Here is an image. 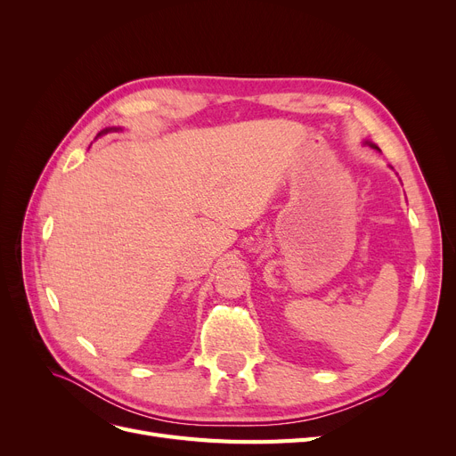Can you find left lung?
<instances>
[{
  "label": "left lung",
  "mask_w": 456,
  "mask_h": 456,
  "mask_svg": "<svg viewBox=\"0 0 456 456\" xmlns=\"http://www.w3.org/2000/svg\"><path fill=\"white\" fill-rule=\"evenodd\" d=\"M364 143H368V146H371V148H373V150H377V151H379V148H377V146H375V143H373V142H370V140H366V142H364Z\"/></svg>",
  "instance_id": "left-lung-1"
}]
</instances>
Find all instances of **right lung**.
Returning a JSON list of instances; mask_svg holds the SVG:
<instances>
[{
	"label": "right lung",
	"mask_w": 456,
	"mask_h": 456,
	"mask_svg": "<svg viewBox=\"0 0 456 456\" xmlns=\"http://www.w3.org/2000/svg\"><path fill=\"white\" fill-rule=\"evenodd\" d=\"M110 131H122V129H119V127H110V129H103L98 136H102V134H107V133H110Z\"/></svg>",
	"instance_id": "1"
}]
</instances>
